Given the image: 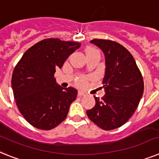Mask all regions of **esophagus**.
<instances>
[{
	"mask_svg": "<svg viewBox=\"0 0 159 159\" xmlns=\"http://www.w3.org/2000/svg\"><path fill=\"white\" fill-rule=\"evenodd\" d=\"M78 96H84L85 95V94H86V93H85V92L84 91H82V90H79V91H78Z\"/></svg>",
	"mask_w": 159,
	"mask_h": 159,
	"instance_id": "esophagus-1",
	"label": "esophagus"
}]
</instances>
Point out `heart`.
<instances>
[{
    "instance_id": "1",
    "label": "heart",
    "mask_w": 159,
    "mask_h": 159,
    "mask_svg": "<svg viewBox=\"0 0 159 159\" xmlns=\"http://www.w3.org/2000/svg\"><path fill=\"white\" fill-rule=\"evenodd\" d=\"M94 52H97V50H96L95 48H87L86 50V55H89V54H90V53ZM77 83L78 86H84L86 84V80L85 79L84 77H82V78H79V79L77 80Z\"/></svg>"
}]
</instances>
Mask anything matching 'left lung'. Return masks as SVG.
Returning a JSON list of instances; mask_svg holds the SVG:
<instances>
[{
    "mask_svg": "<svg viewBox=\"0 0 159 159\" xmlns=\"http://www.w3.org/2000/svg\"><path fill=\"white\" fill-rule=\"evenodd\" d=\"M105 57L102 83L105 95L95 97V106L86 111L92 122L104 130L125 125L135 112L144 91L143 78L136 61L125 47L111 40L93 39Z\"/></svg>",
    "mask_w": 159,
    "mask_h": 159,
    "instance_id": "8db88e82",
    "label": "left lung"
}]
</instances>
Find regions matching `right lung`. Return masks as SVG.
Wrapping results in <instances>:
<instances>
[{
  "instance_id": "1",
  "label": "right lung",
  "mask_w": 159,
  "mask_h": 159,
  "mask_svg": "<svg viewBox=\"0 0 159 159\" xmlns=\"http://www.w3.org/2000/svg\"><path fill=\"white\" fill-rule=\"evenodd\" d=\"M81 43L46 39L24 53L12 76L16 104L28 123L37 129L50 130L66 118L77 90L63 88L54 74Z\"/></svg>"
}]
</instances>
